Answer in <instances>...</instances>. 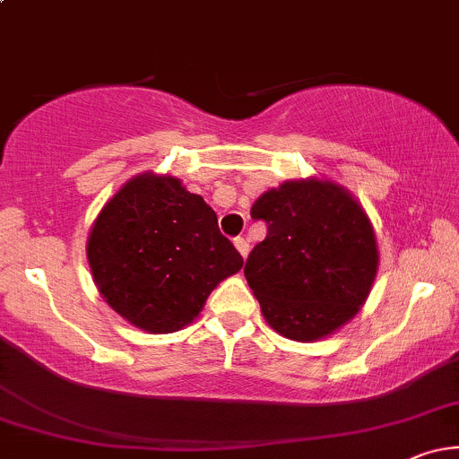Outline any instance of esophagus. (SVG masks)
I'll list each match as a JSON object with an SVG mask.
<instances>
[{
    "label": "esophagus",
    "mask_w": 459,
    "mask_h": 459,
    "mask_svg": "<svg viewBox=\"0 0 459 459\" xmlns=\"http://www.w3.org/2000/svg\"><path fill=\"white\" fill-rule=\"evenodd\" d=\"M235 247H237V250H239V255L244 256V259L247 256V252H250V244H247L244 237H237V239H235Z\"/></svg>",
    "instance_id": "34e87169"
}]
</instances>
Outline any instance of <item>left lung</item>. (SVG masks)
Returning <instances> with one entry per match:
<instances>
[{
  "label": "left lung",
  "mask_w": 459,
  "mask_h": 459,
  "mask_svg": "<svg viewBox=\"0 0 459 459\" xmlns=\"http://www.w3.org/2000/svg\"><path fill=\"white\" fill-rule=\"evenodd\" d=\"M267 235L244 273L273 330L315 341L350 321L377 272L371 222L343 187L289 181L252 204Z\"/></svg>",
  "instance_id": "left-lung-1"
}]
</instances>
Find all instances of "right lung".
Instances as JSON below:
<instances>
[{
    "mask_svg": "<svg viewBox=\"0 0 459 459\" xmlns=\"http://www.w3.org/2000/svg\"><path fill=\"white\" fill-rule=\"evenodd\" d=\"M88 263L105 302L155 334L181 330L244 259L218 215L178 178L142 175L99 213Z\"/></svg>",
    "mask_w": 459,
    "mask_h": 459,
    "instance_id": "obj_1",
    "label": "right lung"
}]
</instances>
